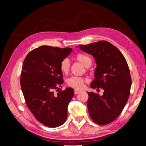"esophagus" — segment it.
Returning a JSON list of instances; mask_svg holds the SVG:
<instances>
[{
    "label": "esophagus",
    "instance_id": "obj_1",
    "mask_svg": "<svg viewBox=\"0 0 146 146\" xmlns=\"http://www.w3.org/2000/svg\"><path fill=\"white\" fill-rule=\"evenodd\" d=\"M80 90H76L74 91V94H77L78 93H79V92H80Z\"/></svg>",
    "mask_w": 146,
    "mask_h": 146
}]
</instances>
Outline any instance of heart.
Wrapping results in <instances>:
<instances>
[{"label": "heart", "instance_id": "b5f03b06", "mask_svg": "<svg viewBox=\"0 0 146 146\" xmlns=\"http://www.w3.org/2000/svg\"><path fill=\"white\" fill-rule=\"evenodd\" d=\"M76 59L81 63L85 67L88 68L92 64V59L91 57L83 53H78L75 56ZM70 61L68 58H64L61 61L60 64V68L61 72L64 74H68L70 70ZM86 82V80L85 78L73 76L68 79L67 83L69 86L72 87L74 89L80 90L83 88L84 83Z\"/></svg>", "mask_w": 146, "mask_h": 146}]
</instances>
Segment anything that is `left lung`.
I'll use <instances>...</instances> for the list:
<instances>
[{"instance_id": "8db88e82", "label": "left lung", "mask_w": 146, "mask_h": 146, "mask_svg": "<svg viewBox=\"0 0 146 146\" xmlns=\"http://www.w3.org/2000/svg\"><path fill=\"white\" fill-rule=\"evenodd\" d=\"M79 47L93 56L97 64L90 87L104 90L102 96L88 92L89 114L98 124L107 125L120 115L129 99L131 85L129 66L118 48L107 41Z\"/></svg>"}]
</instances>
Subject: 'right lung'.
<instances>
[{
  "instance_id": "add662e5",
  "label": "right lung",
  "mask_w": 146,
  "mask_h": 146,
  "mask_svg": "<svg viewBox=\"0 0 146 146\" xmlns=\"http://www.w3.org/2000/svg\"><path fill=\"white\" fill-rule=\"evenodd\" d=\"M71 51V48L42 46L29 52L23 63L20 83L25 103L35 117L48 127L65 122L74 95L71 88L54 92L64 82L61 61Z\"/></svg>"
}]
</instances>
